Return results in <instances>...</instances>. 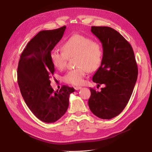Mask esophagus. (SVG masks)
Listing matches in <instances>:
<instances>
[{"label": "esophagus", "mask_w": 152, "mask_h": 152, "mask_svg": "<svg viewBox=\"0 0 152 152\" xmlns=\"http://www.w3.org/2000/svg\"><path fill=\"white\" fill-rule=\"evenodd\" d=\"M81 89H82V87L76 86V87H75V90H76V91H78V90Z\"/></svg>", "instance_id": "esophagus-1"}]
</instances>
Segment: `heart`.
Returning <instances> with one entry per match:
<instances>
[{"label": "heart", "instance_id": "b5f03b06", "mask_svg": "<svg viewBox=\"0 0 152 152\" xmlns=\"http://www.w3.org/2000/svg\"><path fill=\"white\" fill-rule=\"evenodd\" d=\"M62 50L63 52L52 51L50 58L55 68L62 69L66 66L68 58L75 57V64L77 68L69 71L63 77V81L67 84H82L87 71H96L102 64V47L89 37L79 34L72 36L63 44Z\"/></svg>", "mask_w": 152, "mask_h": 152}]
</instances>
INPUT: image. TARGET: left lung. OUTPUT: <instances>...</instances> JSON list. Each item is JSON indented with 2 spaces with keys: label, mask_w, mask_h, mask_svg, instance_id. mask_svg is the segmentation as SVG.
I'll return each instance as SVG.
<instances>
[{
  "label": "left lung",
  "mask_w": 152,
  "mask_h": 152,
  "mask_svg": "<svg viewBox=\"0 0 152 152\" xmlns=\"http://www.w3.org/2000/svg\"><path fill=\"white\" fill-rule=\"evenodd\" d=\"M91 32L103 47L102 64L92 81L105 87L100 92L90 88L88 104L95 116L110 119L120 114L128 103L137 79V65L132 46L117 31L92 26Z\"/></svg>",
  "instance_id": "left-lung-1"
}]
</instances>
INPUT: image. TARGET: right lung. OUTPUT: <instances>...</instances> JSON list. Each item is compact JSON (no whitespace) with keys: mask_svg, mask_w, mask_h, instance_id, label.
Returning <instances> with one entry per match:
<instances>
[{"mask_svg":"<svg viewBox=\"0 0 152 152\" xmlns=\"http://www.w3.org/2000/svg\"><path fill=\"white\" fill-rule=\"evenodd\" d=\"M65 29L64 26L40 31L28 43L18 63L17 79L22 97L32 113L47 123L57 121L66 113L69 95L75 92L67 86L54 91L50 85L55 71L50 55Z\"/></svg>","mask_w":152,"mask_h":152,"instance_id":"add662e5","label":"right lung"}]
</instances>
